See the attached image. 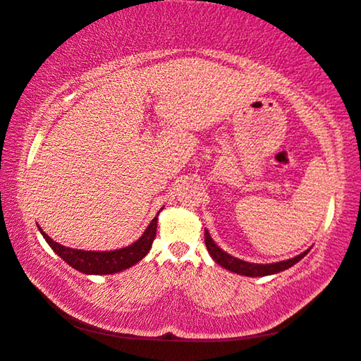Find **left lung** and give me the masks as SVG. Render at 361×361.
I'll use <instances>...</instances> for the list:
<instances>
[{
    "mask_svg": "<svg viewBox=\"0 0 361 361\" xmlns=\"http://www.w3.org/2000/svg\"><path fill=\"white\" fill-rule=\"evenodd\" d=\"M204 243L206 247L209 250V255L212 257V260L219 263L220 267L231 271V273L241 274V276H247V277H263V276H271V274H277L281 271H286L290 267L298 263L301 258H305L307 255V250L302 252V254L296 255L293 258H288V260L283 262H276V263H250V262H244L241 258H236L230 254H226L225 250H222L219 245L214 243V239L211 238L209 231L204 230Z\"/></svg>",
    "mask_w": 361,
    "mask_h": 361,
    "instance_id": "left-lung-1",
    "label": "left lung"
}]
</instances>
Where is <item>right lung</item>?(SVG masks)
<instances>
[{
  "label": "right lung",
  "mask_w": 361,
  "mask_h": 361,
  "mask_svg": "<svg viewBox=\"0 0 361 361\" xmlns=\"http://www.w3.org/2000/svg\"><path fill=\"white\" fill-rule=\"evenodd\" d=\"M157 220H158L157 217L152 219V222L142 233V236L139 238L137 241L130 244L128 247L109 250V252L79 250V249L66 247V245H61L59 243H55L52 238H49L46 233L39 228V225H37V228H39L41 235L44 236V239H46L50 247H52L55 254L60 258H63L69 267L78 269L82 274L104 276V274H116V273H120V271L128 269L133 267V264H136L139 260H142V258L149 254L152 243H154L155 235H157Z\"/></svg>",
  "instance_id": "add662e5"
}]
</instances>
